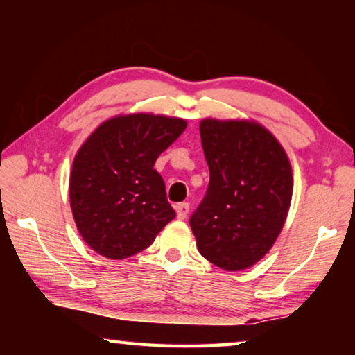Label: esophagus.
<instances>
[{
	"mask_svg": "<svg viewBox=\"0 0 355 355\" xmlns=\"http://www.w3.org/2000/svg\"><path fill=\"white\" fill-rule=\"evenodd\" d=\"M175 211H177L178 219H186V216H188V213H189V203L188 202L178 203V205L175 207Z\"/></svg>",
	"mask_w": 355,
	"mask_h": 355,
	"instance_id": "obj_1",
	"label": "esophagus"
}]
</instances>
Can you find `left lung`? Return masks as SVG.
I'll return each instance as SVG.
<instances>
[{"label": "left lung", "instance_id": "left-lung-1", "mask_svg": "<svg viewBox=\"0 0 355 355\" xmlns=\"http://www.w3.org/2000/svg\"><path fill=\"white\" fill-rule=\"evenodd\" d=\"M200 137L209 183L189 224L208 261L239 271L266 255L282 232L293 194L290 161L257 123L207 119Z\"/></svg>", "mask_w": 355, "mask_h": 355}]
</instances>
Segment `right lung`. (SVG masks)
<instances>
[{"label":"right lung","instance_id":"1","mask_svg":"<svg viewBox=\"0 0 355 355\" xmlns=\"http://www.w3.org/2000/svg\"><path fill=\"white\" fill-rule=\"evenodd\" d=\"M186 128L182 119L130 114L106 120L83 144L70 175L78 230L100 255L147 249L175 218L155 161Z\"/></svg>","mask_w":355,"mask_h":355}]
</instances>
